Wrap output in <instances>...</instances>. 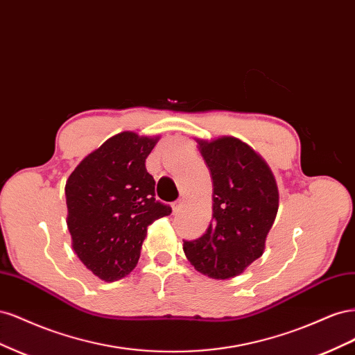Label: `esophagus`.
Returning <instances> with one entry per match:
<instances>
[{"label":"esophagus","instance_id":"obj_1","mask_svg":"<svg viewBox=\"0 0 355 355\" xmlns=\"http://www.w3.org/2000/svg\"><path fill=\"white\" fill-rule=\"evenodd\" d=\"M182 207H184V201H182V200L175 201V202H173V213L180 211V209H182Z\"/></svg>","mask_w":355,"mask_h":355}]
</instances>
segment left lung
Returning <instances> with one entry per match:
<instances>
[{
    "instance_id": "1",
    "label": "left lung",
    "mask_w": 355,
    "mask_h": 355,
    "mask_svg": "<svg viewBox=\"0 0 355 355\" xmlns=\"http://www.w3.org/2000/svg\"><path fill=\"white\" fill-rule=\"evenodd\" d=\"M197 144L213 179V219L202 237L184 241V252L198 272L227 280L263 254L280 196L270 166L240 139Z\"/></svg>"
}]
</instances>
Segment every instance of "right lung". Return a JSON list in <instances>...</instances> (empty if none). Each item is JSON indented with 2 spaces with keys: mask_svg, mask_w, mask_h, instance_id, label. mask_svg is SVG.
I'll return each mask as SVG.
<instances>
[{
  "mask_svg": "<svg viewBox=\"0 0 355 355\" xmlns=\"http://www.w3.org/2000/svg\"><path fill=\"white\" fill-rule=\"evenodd\" d=\"M158 139L118 133L83 158L67 180L72 249L106 283L135 270L148 227L171 213L155 200V180L145 167Z\"/></svg>",
  "mask_w": 355,
  "mask_h": 355,
  "instance_id": "obj_1",
  "label": "right lung"
}]
</instances>
